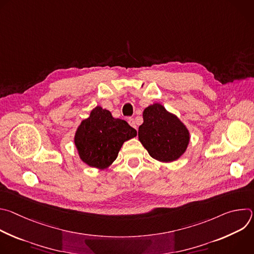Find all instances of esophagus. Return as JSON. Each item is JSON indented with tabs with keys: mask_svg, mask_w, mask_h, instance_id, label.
<instances>
[{
	"mask_svg": "<svg viewBox=\"0 0 254 254\" xmlns=\"http://www.w3.org/2000/svg\"><path fill=\"white\" fill-rule=\"evenodd\" d=\"M128 124H129V126H131L133 128H135L136 129V125H135V121L133 120V119H128Z\"/></svg>",
	"mask_w": 254,
	"mask_h": 254,
	"instance_id": "34e87169",
	"label": "esophagus"
}]
</instances>
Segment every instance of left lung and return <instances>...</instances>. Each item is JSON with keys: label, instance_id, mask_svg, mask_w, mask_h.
Masks as SVG:
<instances>
[{"label": "left lung", "instance_id": "left-lung-1", "mask_svg": "<svg viewBox=\"0 0 254 254\" xmlns=\"http://www.w3.org/2000/svg\"><path fill=\"white\" fill-rule=\"evenodd\" d=\"M138 139L149 155L162 163H171L182 156L190 142V131L161 103H153L142 113Z\"/></svg>", "mask_w": 254, "mask_h": 254}]
</instances>
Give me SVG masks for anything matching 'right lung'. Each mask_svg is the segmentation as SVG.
<instances>
[{"label":"right lung","instance_id":"add662e5","mask_svg":"<svg viewBox=\"0 0 254 254\" xmlns=\"http://www.w3.org/2000/svg\"><path fill=\"white\" fill-rule=\"evenodd\" d=\"M135 135L136 130L126 121L115 119L110 111L97 105L78 126L74 144L84 164L105 170L116 161L124 142Z\"/></svg>","mask_w":254,"mask_h":254}]
</instances>
